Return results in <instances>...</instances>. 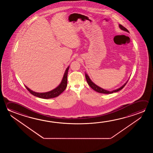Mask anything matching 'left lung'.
I'll return each instance as SVG.
<instances>
[{"mask_svg":"<svg viewBox=\"0 0 153 153\" xmlns=\"http://www.w3.org/2000/svg\"><path fill=\"white\" fill-rule=\"evenodd\" d=\"M119 27L120 28L121 30L126 31V32H128V33H129V31H128V29H126L125 27H124L123 25H119ZM85 77H86V79L87 80L88 84L89 85V86H90L91 88H92L93 90H94L96 91V92H97L100 93H103V94H111V93H113L117 92L118 91L121 90L125 86L126 84L128 82V81H127L124 85H122L121 87L118 88L116 89V90H114L113 91H108L106 90H105V89H103L102 88L99 87V86L96 85L95 84L93 83L92 81L91 80V79L89 77V76H88V74L86 73H85Z\"/></svg>","mask_w":153,"mask_h":153,"instance_id":"left-lung-1","label":"left lung"}]
</instances>
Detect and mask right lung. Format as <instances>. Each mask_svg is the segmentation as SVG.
I'll use <instances>...</instances> for the list:
<instances>
[{"label": "right lung", "mask_w": 153, "mask_h": 153, "mask_svg": "<svg viewBox=\"0 0 153 153\" xmlns=\"http://www.w3.org/2000/svg\"><path fill=\"white\" fill-rule=\"evenodd\" d=\"M69 68V65L66 69L65 74L63 76L61 82L60 84L58 85L56 88H55L52 90L48 91L47 92L38 93L36 92L30 90L29 88H28L27 86H25V88L28 90L29 92L32 94L34 96H36L38 98H43V99H51L57 97L60 95L61 93L65 90V88L67 86V76H68V70Z\"/></svg>", "instance_id": "right-lung-1"}]
</instances>
